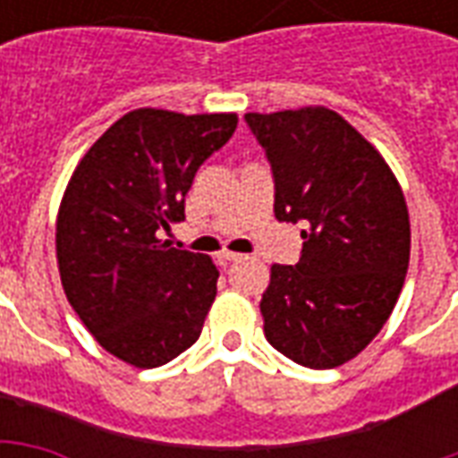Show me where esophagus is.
<instances>
[{"mask_svg": "<svg viewBox=\"0 0 458 458\" xmlns=\"http://www.w3.org/2000/svg\"><path fill=\"white\" fill-rule=\"evenodd\" d=\"M218 258L220 262H238V259H242V255H238V252H228V250H225V252H220Z\"/></svg>", "mask_w": 458, "mask_h": 458, "instance_id": "34e87169", "label": "esophagus"}]
</instances>
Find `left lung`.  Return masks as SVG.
<instances>
[{"instance_id": "1", "label": "left lung", "mask_w": 458, "mask_h": 458, "mask_svg": "<svg viewBox=\"0 0 458 458\" xmlns=\"http://www.w3.org/2000/svg\"><path fill=\"white\" fill-rule=\"evenodd\" d=\"M275 179V216L304 223L297 265H272L265 338L314 370L351 360L393 314L410 265V216L390 166L327 107L245 114Z\"/></svg>"}]
</instances>
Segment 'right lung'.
<instances>
[{
    "label": "right lung",
    "instance_id": "right-lung-1",
    "mask_svg": "<svg viewBox=\"0 0 458 458\" xmlns=\"http://www.w3.org/2000/svg\"><path fill=\"white\" fill-rule=\"evenodd\" d=\"M235 127L233 113L141 107L95 141L65 189L55 225L65 297L95 341L134 368H159L199 341L218 269L159 235L186 218L196 171Z\"/></svg>",
    "mask_w": 458,
    "mask_h": 458
}]
</instances>
